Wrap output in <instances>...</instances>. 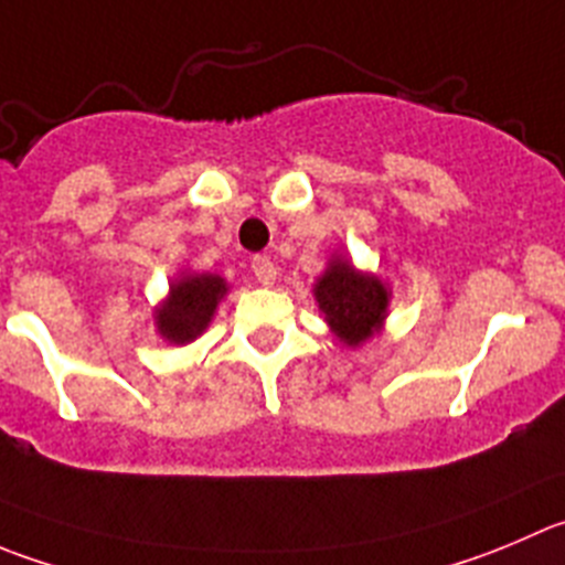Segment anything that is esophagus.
I'll return each mask as SVG.
<instances>
[{
  "label": "esophagus",
  "instance_id": "esophagus-1",
  "mask_svg": "<svg viewBox=\"0 0 565 565\" xmlns=\"http://www.w3.org/2000/svg\"><path fill=\"white\" fill-rule=\"evenodd\" d=\"M252 271H255L257 282H263V286H274V279H277V266L266 255H257L252 260Z\"/></svg>",
  "mask_w": 565,
  "mask_h": 565
}]
</instances>
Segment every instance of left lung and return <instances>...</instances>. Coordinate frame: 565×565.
I'll return each instance as SVG.
<instances>
[{"mask_svg": "<svg viewBox=\"0 0 565 565\" xmlns=\"http://www.w3.org/2000/svg\"><path fill=\"white\" fill-rule=\"evenodd\" d=\"M319 313L332 335L349 349H358L383 332L388 319L391 286L377 274L360 271L343 252H332L327 268L313 282Z\"/></svg>", "mask_w": 565, "mask_h": 565, "instance_id": "8db88e82", "label": "left lung"}]
</instances>
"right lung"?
Masks as SVG:
<instances>
[{
	"instance_id": "add662e5",
	"label": "right lung",
	"mask_w": 565,
	"mask_h": 565,
	"mask_svg": "<svg viewBox=\"0 0 565 565\" xmlns=\"http://www.w3.org/2000/svg\"><path fill=\"white\" fill-rule=\"evenodd\" d=\"M230 294V282L211 271H191L182 268L169 279V294L152 308L154 332L166 343L185 347L196 341L211 327L222 299Z\"/></svg>"
}]
</instances>
